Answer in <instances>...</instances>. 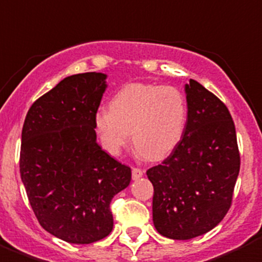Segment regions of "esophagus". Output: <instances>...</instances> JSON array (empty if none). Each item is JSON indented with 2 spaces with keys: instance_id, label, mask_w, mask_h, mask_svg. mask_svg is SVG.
<instances>
[{
  "instance_id": "esophagus-1",
  "label": "esophagus",
  "mask_w": 262,
  "mask_h": 262,
  "mask_svg": "<svg viewBox=\"0 0 262 262\" xmlns=\"http://www.w3.org/2000/svg\"><path fill=\"white\" fill-rule=\"evenodd\" d=\"M142 175H144V171L141 169H137V167H133V169H132V178H133L134 181L140 179Z\"/></svg>"
}]
</instances>
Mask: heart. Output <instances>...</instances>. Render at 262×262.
I'll use <instances>...</instances> for the list:
<instances>
[{"mask_svg": "<svg viewBox=\"0 0 262 262\" xmlns=\"http://www.w3.org/2000/svg\"><path fill=\"white\" fill-rule=\"evenodd\" d=\"M187 104L183 93L170 85L133 83L112 97L109 109L95 116V129L104 149L112 156L133 140L137 151L158 161L169 156L183 137Z\"/></svg>", "mask_w": 262, "mask_h": 262, "instance_id": "1", "label": "heart"}]
</instances>
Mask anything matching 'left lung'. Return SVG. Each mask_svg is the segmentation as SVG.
Returning <instances> with one entry per match:
<instances>
[{
	"label": "left lung",
	"mask_w": 262,
	"mask_h": 262,
	"mask_svg": "<svg viewBox=\"0 0 262 262\" xmlns=\"http://www.w3.org/2000/svg\"><path fill=\"white\" fill-rule=\"evenodd\" d=\"M185 92L183 137L161 165L146 171L154 187V227L172 240L198 237L222 222L240 171L236 129L228 108L192 79Z\"/></svg>",
	"instance_id": "8db88e82"
}]
</instances>
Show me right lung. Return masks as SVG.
I'll return each instance as SVG.
<instances>
[{"instance_id":"1","label":"right lung","mask_w":262,"mask_h":262,"mask_svg":"<svg viewBox=\"0 0 262 262\" xmlns=\"http://www.w3.org/2000/svg\"><path fill=\"white\" fill-rule=\"evenodd\" d=\"M106 75L63 79L31 105L22 129L19 171L40 226L71 244H91L113 228L111 202L130 183V167L96 141L95 116Z\"/></svg>"}]
</instances>
